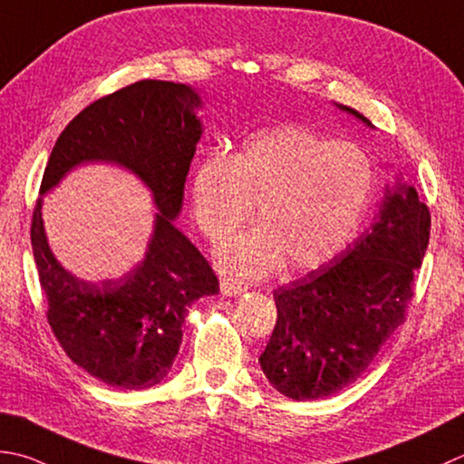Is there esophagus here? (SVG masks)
<instances>
[{
    "mask_svg": "<svg viewBox=\"0 0 464 464\" xmlns=\"http://www.w3.org/2000/svg\"><path fill=\"white\" fill-rule=\"evenodd\" d=\"M243 292H245V287L239 285V284H235V281H229V279H223V281H221V294H223V295L235 297V295H239V294H243Z\"/></svg>",
    "mask_w": 464,
    "mask_h": 464,
    "instance_id": "1",
    "label": "esophagus"
}]
</instances>
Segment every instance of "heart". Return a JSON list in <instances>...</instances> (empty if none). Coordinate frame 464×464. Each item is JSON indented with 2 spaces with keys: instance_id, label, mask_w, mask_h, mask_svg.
Wrapping results in <instances>:
<instances>
[{
  "instance_id": "obj_1",
  "label": "heart",
  "mask_w": 464,
  "mask_h": 464,
  "mask_svg": "<svg viewBox=\"0 0 464 464\" xmlns=\"http://www.w3.org/2000/svg\"><path fill=\"white\" fill-rule=\"evenodd\" d=\"M376 172L368 154L302 124L249 134L235 157L215 152L190 175V208L198 229L219 243L249 219L259 225L217 249L233 277L263 279L287 263L312 271L346 247L364 217Z\"/></svg>"
}]
</instances>
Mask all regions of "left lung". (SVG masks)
<instances>
[{
    "label": "left lung",
    "instance_id": "left-lung-1",
    "mask_svg": "<svg viewBox=\"0 0 464 464\" xmlns=\"http://www.w3.org/2000/svg\"><path fill=\"white\" fill-rule=\"evenodd\" d=\"M338 108L372 126L353 108ZM429 237V207L414 187L396 180L346 251L328 267L277 287V322L259 356L271 386L305 402L356 382L404 324Z\"/></svg>",
    "mask_w": 464,
    "mask_h": 464
}]
</instances>
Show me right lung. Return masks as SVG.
I'll use <instances>...</instances> for the list:
<instances>
[{
	"label": "right lung",
	"mask_w": 464,
	"mask_h": 464,
	"mask_svg": "<svg viewBox=\"0 0 464 464\" xmlns=\"http://www.w3.org/2000/svg\"><path fill=\"white\" fill-rule=\"evenodd\" d=\"M187 84L140 80L86 106L58 136L44 170L45 195L82 162H114L150 188L154 231L144 259L118 279L86 281L60 266L34 208L32 249L48 324L70 360L108 386L142 390L170 372L188 307L219 294V279L175 219L203 124Z\"/></svg>",
	"instance_id": "1"
}]
</instances>
